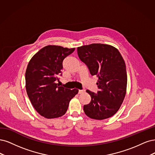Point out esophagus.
<instances>
[{"label":"esophagus","mask_w":155,"mask_h":155,"mask_svg":"<svg viewBox=\"0 0 155 155\" xmlns=\"http://www.w3.org/2000/svg\"><path fill=\"white\" fill-rule=\"evenodd\" d=\"M84 90H81V89H79L78 90V94H82V93H84Z\"/></svg>","instance_id":"obj_1"}]
</instances>
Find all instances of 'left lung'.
<instances>
[{"mask_svg":"<svg viewBox=\"0 0 155 155\" xmlns=\"http://www.w3.org/2000/svg\"><path fill=\"white\" fill-rule=\"evenodd\" d=\"M77 53L91 75L98 78L97 93L86 91L91 100L84 106L85 114L96 120L112 117L120 107L126 93V66L121 54L117 48L104 44L78 47Z\"/></svg>","mask_w":155,"mask_h":155,"instance_id":"left-lung-1","label":"left lung"}]
</instances>
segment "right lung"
Instances as JSON below:
<instances>
[{"label":"right lung","mask_w":155,"mask_h":155,"mask_svg":"<svg viewBox=\"0 0 155 155\" xmlns=\"http://www.w3.org/2000/svg\"><path fill=\"white\" fill-rule=\"evenodd\" d=\"M74 49L49 45L39 50L28 63L25 74L28 96L35 110L45 118L64 115L71 99L78 92L77 89L71 90L57 84L62 76L64 59Z\"/></svg>","instance_id":"add662e5"}]
</instances>
